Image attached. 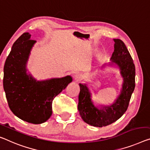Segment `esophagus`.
Here are the masks:
<instances>
[{"label": "esophagus", "mask_w": 150, "mask_h": 150, "mask_svg": "<svg viewBox=\"0 0 150 150\" xmlns=\"http://www.w3.org/2000/svg\"><path fill=\"white\" fill-rule=\"evenodd\" d=\"M82 77V74H80V73H79V72L76 73L75 74H74V78L75 80H76V81H78V80H81Z\"/></svg>", "instance_id": "34e87169"}]
</instances>
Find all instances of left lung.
Returning <instances> with one entry per match:
<instances>
[{
  "mask_svg": "<svg viewBox=\"0 0 150 150\" xmlns=\"http://www.w3.org/2000/svg\"><path fill=\"white\" fill-rule=\"evenodd\" d=\"M113 41L114 52L110 57V62L103 64L100 70L106 66L118 68L123 78L118 97L111 105H96L92 100V93L88 83L79 84L80 91L78 96V110L80 117L85 123L98 127L114 123L125 113L135 86V68L132 57L123 41L119 39H113Z\"/></svg>",
  "mask_w": 150,
  "mask_h": 150,
  "instance_id": "obj_1",
  "label": "left lung"
}]
</instances>
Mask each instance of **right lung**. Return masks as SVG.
Instances as JSON below:
<instances>
[{
	"mask_svg": "<svg viewBox=\"0 0 150 150\" xmlns=\"http://www.w3.org/2000/svg\"><path fill=\"white\" fill-rule=\"evenodd\" d=\"M37 42L24 33L14 43L4 66L3 87L9 108L23 121L41 124L52 114V101L72 82L71 76L37 80L27 72L30 54Z\"/></svg>",
	"mask_w": 150,
	"mask_h": 150,
	"instance_id": "obj_1",
	"label": "right lung"
}]
</instances>
